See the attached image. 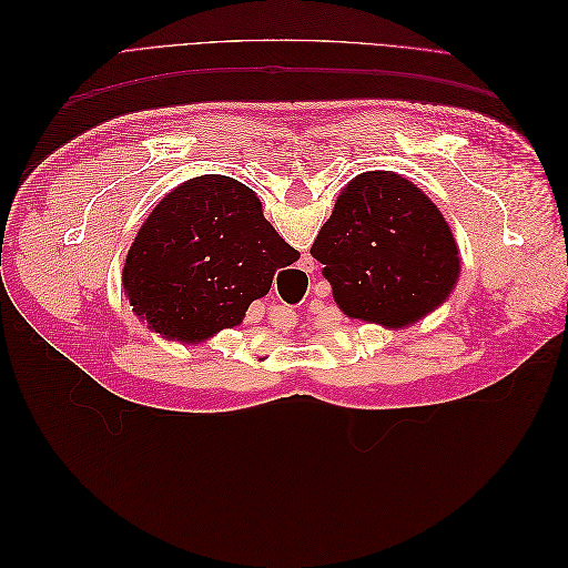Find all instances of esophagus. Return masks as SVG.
<instances>
[{
	"label": "esophagus",
	"mask_w": 568,
	"mask_h": 568,
	"mask_svg": "<svg viewBox=\"0 0 568 568\" xmlns=\"http://www.w3.org/2000/svg\"><path fill=\"white\" fill-rule=\"evenodd\" d=\"M303 267H315V263H313V261H307V257H305V261H303Z\"/></svg>",
	"instance_id": "obj_1"
}]
</instances>
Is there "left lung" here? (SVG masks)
<instances>
[{
    "mask_svg": "<svg viewBox=\"0 0 568 568\" xmlns=\"http://www.w3.org/2000/svg\"><path fill=\"white\" fill-rule=\"evenodd\" d=\"M311 255L343 315L386 329L436 311L459 277L448 222L419 186L390 170L363 173L343 189Z\"/></svg>",
    "mask_w": 568,
    "mask_h": 568,
    "instance_id": "1",
    "label": "left lung"
}]
</instances>
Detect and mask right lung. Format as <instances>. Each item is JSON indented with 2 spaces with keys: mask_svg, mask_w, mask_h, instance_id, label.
<instances>
[{
  "mask_svg": "<svg viewBox=\"0 0 568 568\" xmlns=\"http://www.w3.org/2000/svg\"><path fill=\"white\" fill-rule=\"evenodd\" d=\"M298 257L265 220L253 189L203 175L151 211L128 251L123 286L151 332L196 343L242 324L274 272Z\"/></svg>",
  "mask_w": 568,
  "mask_h": 568,
  "instance_id": "obj_1",
  "label": "right lung"
}]
</instances>
